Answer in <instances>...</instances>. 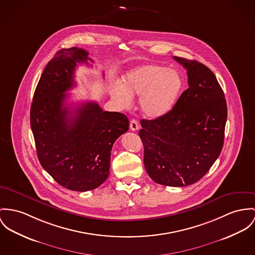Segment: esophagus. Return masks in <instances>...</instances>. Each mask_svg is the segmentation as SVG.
<instances>
[{"instance_id": "34e87169", "label": "esophagus", "mask_w": 255, "mask_h": 255, "mask_svg": "<svg viewBox=\"0 0 255 255\" xmlns=\"http://www.w3.org/2000/svg\"><path fill=\"white\" fill-rule=\"evenodd\" d=\"M138 123H137V120L136 119H132L131 120V122H130V129L132 130V131H137V129H138Z\"/></svg>"}]
</instances>
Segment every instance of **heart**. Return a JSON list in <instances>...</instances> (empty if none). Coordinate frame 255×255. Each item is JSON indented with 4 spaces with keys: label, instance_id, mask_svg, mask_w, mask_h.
<instances>
[{
    "label": "heart",
    "instance_id": "b5f03b06",
    "mask_svg": "<svg viewBox=\"0 0 255 255\" xmlns=\"http://www.w3.org/2000/svg\"><path fill=\"white\" fill-rule=\"evenodd\" d=\"M122 86L111 87V95L123 109L133 105V99L140 97V109L148 118H161L173 108L181 89L178 73L159 65H143L127 72L121 79Z\"/></svg>",
    "mask_w": 255,
    "mask_h": 255
}]
</instances>
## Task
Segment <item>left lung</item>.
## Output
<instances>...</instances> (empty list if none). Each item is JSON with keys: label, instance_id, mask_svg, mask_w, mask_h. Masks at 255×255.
Wrapping results in <instances>:
<instances>
[{"label": "left lung", "instance_id": "8db88e82", "mask_svg": "<svg viewBox=\"0 0 255 255\" xmlns=\"http://www.w3.org/2000/svg\"><path fill=\"white\" fill-rule=\"evenodd\" d=\"M174 59L187 70L189 87L165 116L141 119L138 136L148 176L159 184L182 187L201 179L219 156L227 105L207 66L195 60Z\"/></svg>", "mask_w": 255, "mask_h": 255}]
</instances>
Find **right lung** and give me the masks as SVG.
<instances>
[{
    "mask_svg": "<svg viewBox=\"0 0 255 255\" xmlns=\"http://www.w3.org/2000/svg\"><path fill=\"white\" fill-rule=\"evenodd\" d=\"M88 60L93 62L79 47L57 51L41 74L30 112L40 165L60 185L80 192L108 178L113 145L129 129L125 115L104 112L98 103L66 105L77 65Z\"/></svg>",
    "mask_w": 255,
    "mask_h": 255,
    "instance_id": "obj_1",
    "label": "right lung"
}]
</instances>
